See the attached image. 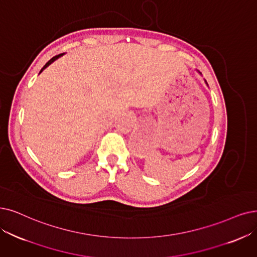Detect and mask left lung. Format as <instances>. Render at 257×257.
<instances>
[{"label":"left lung","mask_w":257,"mask_h":257,"mask_svg":"<svg viewBox=\"0 0 257 257\" xmlns=\"http://www.w3.org/2000/svg\"><path fill=\"white\" fill-rule=\"evenodd\" d=\"M197 71H198V73H199V74H200V75H201V73H200V71H199V70H197ZM204 82H206V84H207V85H208V83H207V81H206V80H204Z\"/></svg>","instance_id":"obj_1"}]
</instances>
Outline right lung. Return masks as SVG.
I'll use <instances>...</instances> for the list:
<instances>
[{
  "instance_id": "obj_1",
  "label": "right lung",
  "mask_w": 257,
  "mask_h": 257,
  "mask_svg": "<svg viewBox=\"0 0 257 257\" xmlns=\"http://www.w3.org/2000/svg\"><path fill=\"white\" fill-rule=\"evenodd\" d=\"M63 55H65V54H60V55H58V56H56V57H54V58H51V59H50V60L48 61V62H47V63H46V64H45L44 66H43V68L40 70V74H41V73H42V71H43V70H44V69H45L46 67H48V66H49V65H50L51 63H54V62H55V61H56L57 59H59L60 57H62Z\"/></svg>"
}]
</instances>
